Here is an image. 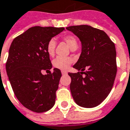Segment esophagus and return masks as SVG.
<instances>
[{"label":"esophagus","instance_id":"34e87169","mask_svg":"<svg viewBox=\"0 0 130 130\" xmlns=\"http://www.w3.org/2000/svg\"><path fill=\"white\" fill-rule=\"evenodd\" d=\"M61 73H62V75H65V74H67L68 72H66V71H61Z\"/></svg>","mask_w":130,"mask_h":130}]
</instances>
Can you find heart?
<instances>
[{
  "instance_id": "1",
  "label": "heart",
  "mask_w": 130,
  "mask_h": 130,
  "mask_svg": "<svg viewBox=\"0 0 130 130\" xmlns=\"http://www.w3.org/2000/svg\"><path fill=\"white\" fill-rule=\"evenodd\" d=\"M63 41L67 43L72 50L78 47V41L76 38L73 35H66L63 36ZM56 42L52 38L50 39L47 45V52L50 56H53L55 53ZM72 63V59L70 57H57L53 60V65L55 68L61 70H67Z\"/></svg>"
}]
</instances>
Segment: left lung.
<instances>
[{
  "label": "left lung",
  "instance_id": "1",
  "mask_svg": "<svg viewBox=\"0 0 130 130\" xmlns=\"http://www.w3.org/2000/svg\"><path fill=\"white\" fill-rule=\"evenodd\" d=\"M66 29L77 36L82 44L79 59L73 66L81 72L68 73L71 93L79 106L94 107L106 99L114 85L117 72L115 45L104 31L89 25Z\"/></svg>",
  "mask_w": 130,
  "mask_h": 130
}]
</instances>
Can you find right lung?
Returning a JSON list of instances; mask_svg holds the SVG:
<instances>
[{"instance_id": "right-lung-1", "label": "right lung", "mask_w": 130, "mask_h": 130, "mask_svg": "<svg viewBox=\"0 0 130 130\" xmlns=\"http://www.w3.org/2000/svg\"><path fill=\"white\" fill-rule=\"evenodd\" d=\"M64 27L36 26L14 38L9 50L6 71L16 98L26 108L41 113L55 104L61 72L54 68L43 75L41 71L52 68L47 45Z\"/></svg>"}]
</instances>
